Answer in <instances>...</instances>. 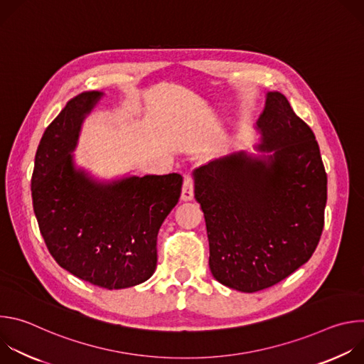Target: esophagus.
Masks as SVG:
<instances>
[{
    "mask_svg": "<svg viewBox=\"0 0 364 364\" xmlns=\"http://www.w3.org/2000/svg\"><path fill=\"white\" fill-rule=\"evenodd\" d=\"M193 197H194V181H193L191 176H186L184 184H183V191H181V200L188 201V200H193Z\"/></svg>",
    "mask_w": 364,
    "mask_h": 364,
    "instance_id": "obj_1",
    "label": "esophagus"
}]
</instances>
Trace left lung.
Returning a JSON list of instances; mask_svg holds the SVG:
<instances>
[{"label": "left lung", "mask_w": 364, "mask_h": 364, "mask_svg": "<svg viewBox=\"0 0 364 364\" xmlns=\"http://www.w3.org/2000/svg\"><path fill=\"white\" fill-rule=\"evenodd\" d=\"M256 129L262 136L257 149L269 155L239 151L193 173L210 271L242 292L269 288L308 262L323 233L327 203L316 135L282 93H267Z\"/></svg>", "instance_id": "8db88e82"}]
</instances>
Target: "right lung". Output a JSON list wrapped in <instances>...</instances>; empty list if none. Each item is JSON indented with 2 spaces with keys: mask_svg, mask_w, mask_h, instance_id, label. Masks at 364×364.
Masks as SVG:
<instances>
[{
  "mask_svg": "<svg viewBox=\"0 0 364 364\" xmlns=\"http://www.w3.org/2000/svg\"><path fill=\"white\" fill-rule=\"evenodd\" d=\"M103 93L70 99L38 144L31 177L33 209L55 261L75 277L107 289L138 285L157 267L159 230L178 203L183 177L95 181L70 152L82 122Z\"/></svg>",
  "mask_w": 364,
  "mask_h": 364,
  "instance_id": "add662e5",
  "label": "right lung"
}]
</instances>
